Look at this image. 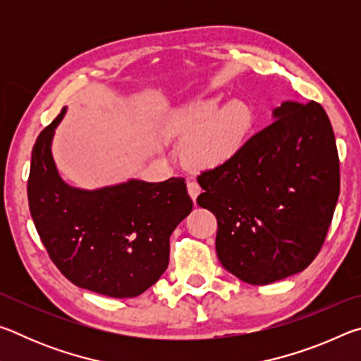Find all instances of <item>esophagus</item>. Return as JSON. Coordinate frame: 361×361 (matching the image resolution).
Returning <instances> with one entry per match:
<instances>
[{"label":"esophagus","mask_w":361,"mask_h":361,"mask_svg":"<svg viewBox=\"0 0 361 361\" xmlns=\"http://www.w3.org/2000/svg\"><path fill=\"white\" fill-rule=\"evenodd\" d=\"M188 192L191 195V199L195 200L197 199V195L200 194V186L197 181H188Z\"/></svg>","instance_id":"1"}]
</instances>
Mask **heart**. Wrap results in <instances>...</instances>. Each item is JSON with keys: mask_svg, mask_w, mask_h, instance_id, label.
<instances>
[{"mask_svg": "<svg viewBox=\"0 0 361 361\" xmlns=\"http://www.w3.org/2000/svg\"><path fill=\"white\" fill-rule=\"evenodd\" d=\"M167 126L173 135L188 138L183 159L189 167L216 169L245 148L255 126V109L242 99L219 106V99L209 97L176 109Z\"/></svg>", "mask_w": 361, "mask_h": 361, "instance_id": "obj_1", "label": "heart"}]
</instances>
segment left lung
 Masks as SVG:
<instances>
[{
	"instance_id": "left-lung-1",
	"label": "left lung",
	"mask_w": 361,
	"mask_h": 361,
	"mask_svg": "<svg viewBox=\"0 0 361 361\" xmlns=\"http://www.w3.org/2000/svg\"><path fill=\"white\" fill-rule=\"evenodd\" d=\"M240 154L197 176L216 216L226 271L267 285L304 271L325 242L339 197V156L320 103L283 102Z\"/></svg>"
}]
</instances>
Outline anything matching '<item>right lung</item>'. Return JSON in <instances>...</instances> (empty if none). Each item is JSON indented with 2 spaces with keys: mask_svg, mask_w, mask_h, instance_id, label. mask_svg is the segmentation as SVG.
<instances>
[{
  "mask_svg": "<svg viewBox=\"0 0 361 361\" xmlns=\"http://www.w3.org/2000/svg\"><path fill=\"white\" fill-rule=\"evenodd\" d=\"M65 111L39 133L32 151L27 192L36 231L71 283L109 298H135L166 272L170 235L192 210L185 178L71 188L51 152Z\"/></svg>",
  "mask_w": 361,
  "mask_h": 361,
  "instance_id": "right-lung-1",
  "label": "right lung"
}]
</instances>
